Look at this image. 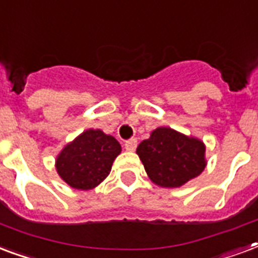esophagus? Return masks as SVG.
Wrapping results in <instances>:
<instances>
[{"label":"esophagus","mask_w":258,"mask_h":258,"mask_svg":"<svg viewBox=\"0 0 258 258\" xmlns=\"http://www.w3.org/2000/svg\"><path fill=\"white\" fill-rule=\"evenodd\" d=\"M137 147V139H131V140L125 141V148L126 151H135Z\"/></svg>","instance_id":"1"}]
</instances>
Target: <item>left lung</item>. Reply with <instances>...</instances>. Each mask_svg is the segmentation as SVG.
<instances>
[{"label": "left lung", "instance_id": "8db88e82", "mask_svg": "<svg viewBox=\"0 0 258 258\" xmlns=\"http://www.w3.org/2000/svg\"><path fill=\"white\" fill-rule=\"evenodd\" d=\"M148 177L162 187H179L204 171V143L171 127H158L136 150Z\"/></svg>", "mask_w": 258, "mask_h": 258}]
</instances>
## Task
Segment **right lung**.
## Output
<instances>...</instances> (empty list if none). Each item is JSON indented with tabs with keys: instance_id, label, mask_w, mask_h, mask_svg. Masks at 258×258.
<instances>
[{
	"instance_id": "right-lung-1",
	"label": "right lung",
	"mask_w": 258,
	"mask_h": 258,
	"mask_svg": "<svg viewBox=\"0 0 258 258\" xmlns=\"http://www.w3.org/2000/svg\"><path fill=\"white\" fill-rule=\"evenodd\" d=\"M121 145L113 136L99 129H88L63 147L55 160L59 177L80 190L98 186L111 171Z\"/></svg>"
}]
</instances>
